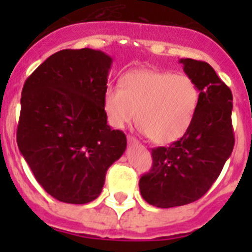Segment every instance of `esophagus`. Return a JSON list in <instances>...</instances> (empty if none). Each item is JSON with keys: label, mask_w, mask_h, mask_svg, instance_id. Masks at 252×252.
Segmentation results:
<instances>
[{"label": "esophagus", "mask_w": 252, "mask_h": 252, "mask_svg": "<svg viewBox=\"0 0 252 252\" xmlns=\"http://www.w3.org/2000/svg\"><path fill=\"white\" fill-rule=\"evenodd\" d=\"M126 140H128V144H130V145H136V144H138V140L136 137H133V136H128L126 137Z\"/></svg>", "instance_id": "esophagus-1"}]
</instances>
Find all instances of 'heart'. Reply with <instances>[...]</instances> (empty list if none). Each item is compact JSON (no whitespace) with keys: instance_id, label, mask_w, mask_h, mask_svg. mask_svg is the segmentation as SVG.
Returning a JSON list of instances; mask_svg holds the SVG:
<instances>
[{"instance_id":"1","label":"heart","mask_w":252,"mask_h":252,"mask_svg":"<svg viewBox=\"0 0 252 252\" xmlns=\"http://www.w3.org/2000/svg\"><path fill=\"white\" fill-rule=\"evenodd\" d=\"M197 85L186 74L162 70H132L103 94V111L114 128L136 120L156 144H170L189 129L199 107Z\"/></svg>"}]
</instances>
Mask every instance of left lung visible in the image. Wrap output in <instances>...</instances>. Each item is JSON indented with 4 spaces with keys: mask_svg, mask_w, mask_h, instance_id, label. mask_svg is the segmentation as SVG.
I'll return each mask as SVG.
<instances>
[{
    "mask_svg": "<svg viewBox=\"0 0 252 252\" xmlns=\"http://www.w3.org/2000/svg\"><path fill=\"white\" fill-rule=\"evenodd\" d=\"M180 63L197 85L199 107L183 137L170 146L152 149L153 165L138 186L146 203L157 208L180 207L203 197L219 178L235 142L230 89L208 63L192 59Z\"/></svg>",
    "mask_w": 252,
    "mask_h": 252,
    "instance_id": "8db88e82",
    "label": "left lung"
}]
</instances>
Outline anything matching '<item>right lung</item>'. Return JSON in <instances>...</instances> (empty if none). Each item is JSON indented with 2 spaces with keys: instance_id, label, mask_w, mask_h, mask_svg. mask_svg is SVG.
Segmentation results:
<instances>
[{
  "instance_id": "1",
  "label": "right lung",
  "mask_w": 252,
  "mask_h": 252,
  "mask_svg": "<svg viewBox=\"0 0 252 252\" xmlns=\"http://www.w3.org/2000/svg\"><path fill=\"white\" fill-rule=\"evenodd\" d=\"M112 59L90 48L53 53L26 80L17 144L35 179L63 203L86 204L126 148L111 129L103 94Z\"/></svg>"
}]
</instances>
